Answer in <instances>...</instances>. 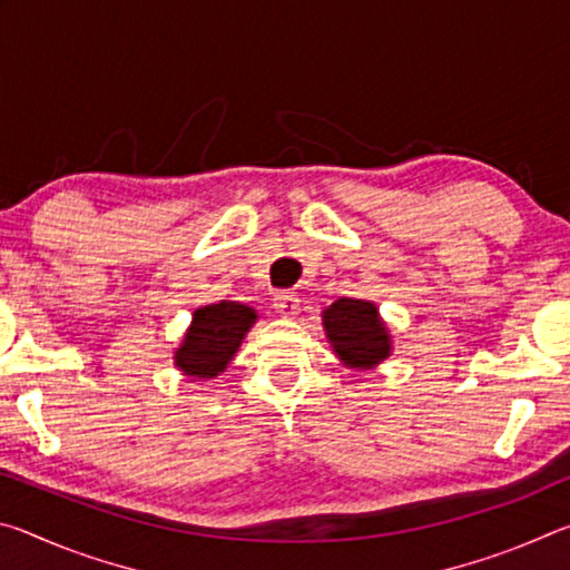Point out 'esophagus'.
Returning a JSON list of instances; mask_svg holds the SVG:
<instances>
[{
  "instance_id": "34e87169",
  "label": "esophagus",
  "mask_w": 570,
  "mask_h": 570,
  "mask_svg": "<svg viewBox=\"0 0 570 570\" xmlns=\"http://www.w3.org/2000/svg\"><path fill=\"white\" fill-rule=\"evenodd\" d=\"M274 308L282 316H288V320H292V316L298 314V296L292 292H278L274 296Z\"/></svg>"
}]
</instances>
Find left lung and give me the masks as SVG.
Masks as SVG:
<instances>
[{
	"label": "left lung",
	"mask_w": 570,
	"mask_h": 570,
	"mask_svg": "<svg viewBox=\"0 0 570 570\" xmlns=\"http://www.w3.org/2000/svg\"><path fill=\"white\" fill-rule=\"evenodd\" d=\"M326 340L334 354L354 370H372L392 352L387 324L380 320L377 306L364 298H336L322 314Z\"/></svg>",
	"instance_id": "1"
}]
</instances>
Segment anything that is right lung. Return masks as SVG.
<instances>
[{"instance_id": "obj_1", "label": "right lung", "mask_w": 570, "mask_h": 570, "mask_svg": "<svg viewBox=\"0 0 570 570\" xmlns=\"http://www.w3.org/2000/svg\"><path fill=\"white\" fill-rule=\"evenodd\" d=\"M256 312L238 302H220L193 312V322L176 350V366L193 380H214L234 360Z\"/></svg>"}]
</instances>
